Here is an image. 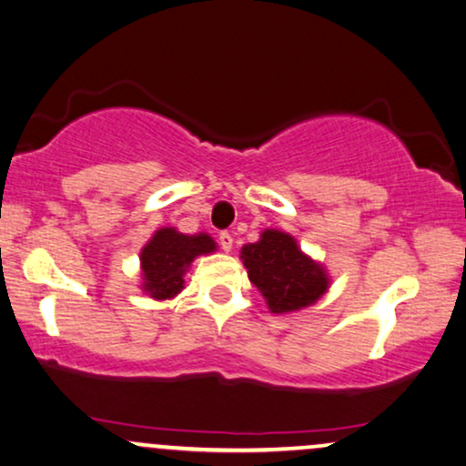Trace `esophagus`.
Segmentation results:
<instances>
[{
  "label": "esophagus",
  "mask_w": 466,
  "mask_h": 466,
  "mask_svg": "<svg viewBox=\"0 0 466 466\" xmlns=\"http://www.w3.org/2000/svg\"><path fill=\"white\" fill-rule=\"evenodd\" d=\"M219 245H221L223 251H232V245H234L232 234H229V232H221V234H219Z\"/></svg>",
  "instance_id": "34e87169"
}]
</instances>
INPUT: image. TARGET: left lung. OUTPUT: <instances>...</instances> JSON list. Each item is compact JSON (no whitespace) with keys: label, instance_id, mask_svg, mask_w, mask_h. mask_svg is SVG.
I'll list each match as a JSON object with an SVG mask.
<instances>
[{"label":"left lung","instance_id":"left-lung-1","mask_svg":"<svg viewBox=\"0 0 466 466\" xmlns=\"http://www.w3.org/2000/svg\"><path fill=\"white\" fill-rule=\"evenodd\" d=\"M240 258L272 313L311 307L330 285L324 266L302 253L296 238L281 229H264L258 243L243 247Z\"/></svg>","mask_w":466,"mask_h":466}]
</instances>
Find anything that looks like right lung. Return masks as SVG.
<instances>
[{"instance_id": "1", "label": "right lung", "mask_w": 466, "mask_h": 466, "mask_svg": "<svg viewBox=\"0 0 466 466\" xmlns=\"http://www.w3.org/2000/svg\"><path fill=\"white\" fill-rule=\"evenodd\" d=\"M217 249L208 234H181L175 228H161L142 247V289L155 300H168L183 289L191 262L198 256H207Z\"/></svg>"}]
</instances>
